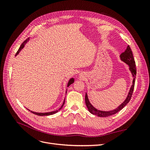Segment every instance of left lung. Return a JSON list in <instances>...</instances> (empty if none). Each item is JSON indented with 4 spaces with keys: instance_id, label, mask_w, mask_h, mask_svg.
I'll list each match as a JSON object with an SVG mask.
<instances>
[{
    "instance_id": "obj_1",
    "label": "left lung",
    "mask_w": 150,
    "mask_h": 150,
    "mask_svg": "<svg viewBox=\"0 0 150 150\" xmlns=\"http://www.w3.org/2000/svg\"><path fill=\"white\" fill-rule=\"evenodd\" d=\"M120 57L121 61L124 62L128 66V69L131 73V76H132V78H133L132 85H131V88L129 89L128 94L127 95L125 100L116 108L110 111H102V110H98V109H96L92 105V104L90 103L89 100L87 93H86L85 102H86V106H87L88 111L94 115H96L99 117H107V116H111L112 115H115L116 112L121 110L122 109L129 103V101H130V99L131 98V96H132V94H133L134 87L136 75H137V69H136V64H135V61L133 55V52L131 51V49L129 46H127L126 49L125 50V51L124 52H122L120 54Z\"/></svg>"
}]
</instances>
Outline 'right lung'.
I'll use <instances>...</instances> for the list:
<instances>
[{"mask_svg": "<svg viewBox=\"0 0 150 150\" xmlns=\"http://www.w3.org/2000/svg\"><path fill=\"white\" fill-rule=\"evenodd\" d=\"M29 40H30V38H29L25 40V41L21 45V46H20V47H19V50H18V51H17V53L16 54V56H17L18 55V54H19V52L21 51V50L24 47L25 45L27 43H28V42H29ZM74 82V79L73 78H71L69 80V81H68L67 84V87H69V86L71 84L73 83ZM67 89H66V94L67 93ZM64 103H65V99H64V101H63V103H62V106H61V108H59L57 110L54 111H51V112H34V111H30V110H29V109H28V110L29 111H30L31 112H33V113H34V114H35V115H38V116H49V115H52L55 114V113L57 112L58 111H59L60 110H62V107H63V106H64Z\"/></svg>", "mask_w": 150, "mask_h": 150, "instance_id": "add662e5", "label": "right lung"}]
</instances>
